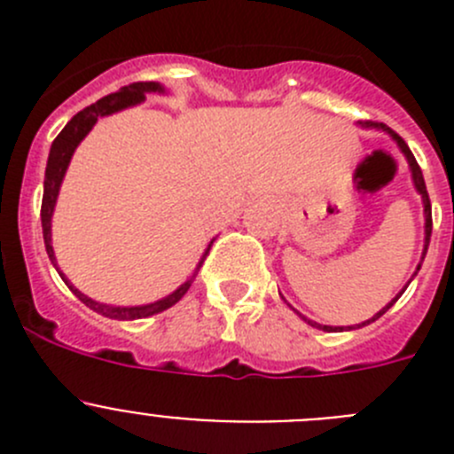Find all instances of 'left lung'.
<instances>
[{
    "label": "left lung",
    "mask_w": 454,
    "mask_h": 454,
    "mask_svg": "<svg viewBox=\"0 0 454 454\" xmlns=\"http://www.w3.org/2000/svg\"><path fill=\"white\" fill-rule=\"evenodd\" d=\"M359 127H362V129H377V131H384V134H388V136H391L393 140H395V145H398V150L403 152V154H404V159H407V163H409V172H411V182H414V188H416V192H419V195H420V200H423V214H425V243H423V254H420V262H419V266H416L414 275H411V279H414V277L419 275V270H420V263H423L425 254H427V246H430V236H432V207H430V198H427V188H425L423 172H420L419 163H416L414 154H411V150H409V147H407V143H404V140L400 138V136L395 134V131L391 129V127H387V124H382V122H371V120H366V122H359ZM411 279H409V282H411ZM409 282L404 284V288L409 286ZM404 288H403V291L398 293V295H395V298L391 300V302L387 304V307H382V309H380V311H377V314L372 316V318L364 320V323H359V325H348V327H332V325H320V323H316V320H309L307 316H302V314H300L298 309H293L291 304H288L286 300H284V295H282V300H284V302L288 304V307L293 309V311H295V314L300 316V318L304 320V323H307V325H311V327H316V330H323V332H343V330H359V327H364V325H368V323H375V320L380 318V316H384V314H387L388 309H391L393 304H395V300H398L400 295H403V293H404Z\"/></svg>",
    "instance_id": "1"
}]
</instances>
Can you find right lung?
<instances>
[{
	"label": "right lung",
	"mask_w": 454,
	"mask_h": 454,
	"mask_svg": "<svg viewBox=\"0 0 454 454\" xmlns=\"http://www.w3.org/2000/svg\"><path fill=\"white\" fill-rule=\"evenodd\" d=\"M145 95H168V90L161 86V83H156V82H138V83H131V86L120 88V90L114 92V95H106V98H102L99 102L90 104V106H86L83 111H79V114L74 115V118H72L66 127H63L61 134L56 136L54 143H51L50 159H47V168H45V191H43L40 220H43V239H45L47 256H50V262L54 263L56 270H59V275H61V279L66 282V286L70 288V291L74 293V295H77V298L82 300L86 307H90L92 311H98V314L106 316V318H114V320L147 318V316L161 314V311L170 309L172 304H177L179 300L186 295V291L191 288V284L195 282V277H198L200 268H202L204 259H207L208 250H211V246H214V240H215L214 239L211 243H208L207 250H204V254H202V259H200L198 266H195V272L188 277L182 286L175 288V291H172L170 295H166V298L154 300V302H150V304H136V307L104 304V302H98V300L88 298L86 293L79 291V288L74 286L70 279H67L66 272H63L61 268H59V263H56L54 247H51V215H54L56 200H59V191H61L63 177H66L67 166H70V161H72V154H74V150L79 147V143H82V140L90 134V129L95 127V122H98L99 118H104V115H114V114H118V111H124V108L145 102Z\"/></svg>",
	"instance_id": "1"
}]
</instances>
